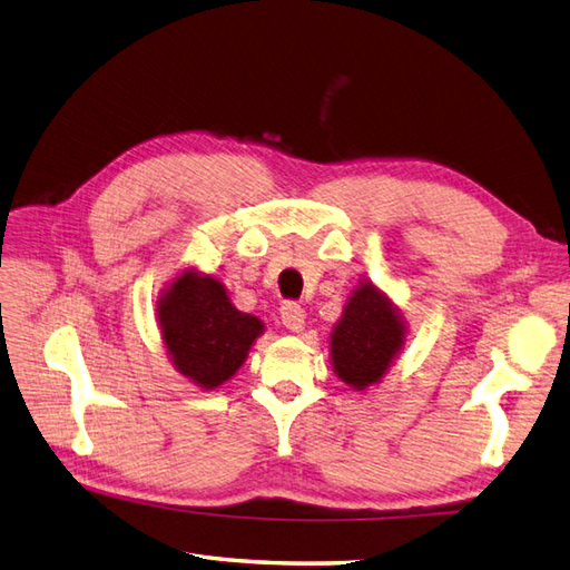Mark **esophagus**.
Returning <instances> with one entry per match:
<instances>
[{"mask_svg": "<svg viewBox=\"0 0 570 570\" xmlns=\"http://www.w3.org/2000/svg\"><path fill=\"white\" fill-rule=\"evenodd\" d=\"M279 315H282V323H284L286 330H291V332H301L303 330V325H305V311L301 308L298 303H294V301L282 303Z\"/></svg>", "mask_w": 570, "mask_h": 570, "instance_id": "esophagus-1", "label": "esophagus"}]
</instances>
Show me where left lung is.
I'll use <instances>...</instances> for the list:
<instances>
[{
	"instance_id": "1",
	"label": "left lung",
	"mask_w": 570,
	"mask_h": 570,
	"mask_svg": "<svg viewBox=\"0 0 570 570\" xmlns=\"http://www.w3.org/2000/svg\"><path fill=\"white\" fill-rule=\"evenodd\" d=\"M404 344V325L392 303L373 284H361L332 332L334 371L346 385L377 383Z\"/></svg>"
}]
</instances>
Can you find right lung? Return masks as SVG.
<instances>
[{"label":"right lung","instance_id":"add662e5","mask_svg":"<svg viewBox=\"0 0 570 570\" xmlns=\"http://www.w3.org/2000/svg\"><path fill=\"white\" fill-rule=\"evenodd\" d=\"M160 332L173 366L199 387H218L236 373L262 334L257 317L233 308L224 284L187 269L158 301Z\"/></svg>","mask_w":570,"mask_h":570}]
</instances>
